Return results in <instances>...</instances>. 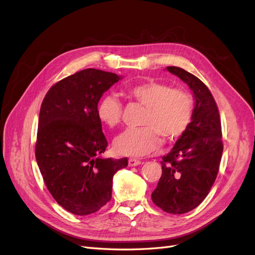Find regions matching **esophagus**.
Listing matches in <instances>:
<instances>
[{"instance_id":"esophagus-1","label":"esophagus","mask_w":255,"mask_h":255,"mask_svg":"<svg viewBox=\"0 0 255 255\" xmlns=\"http://www.w3.org/2000/svg\"><path fill=\"white\" fill-rule=\"evenodd\" d=\"M140 164H141V160H139V159H136V158L128 159V166H130V167H135V166H138Z\"/></svg>"}]
</instances>
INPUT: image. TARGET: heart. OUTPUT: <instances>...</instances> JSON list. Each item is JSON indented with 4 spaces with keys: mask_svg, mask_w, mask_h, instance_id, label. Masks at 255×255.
Here are the masks:
<instances>
[{
    "mask_svg": "<svg viewBox=\"0 0 255 255\" xmlns=\"http://www.w3.org/2000/svg\"><path fill=\"white\" fill-rule=\"evenodd\" d=\"M128 97L145 107L142 128H128L115 139L120 155L140 157L158 148L161 136L174 140L188 129L194 115V101L187 91L159 82H143L128 89ZM99 120L109 128L122 120L123 104L115 95L103 96L98 103Z\"/></svg>",
    "mask_w": 255,
    "mask_h": 255,
    "instance_id": "b5f03b06",
    "label": "heart"
}]
</instances>
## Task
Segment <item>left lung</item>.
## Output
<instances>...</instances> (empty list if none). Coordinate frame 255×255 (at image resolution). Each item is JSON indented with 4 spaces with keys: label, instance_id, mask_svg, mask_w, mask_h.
<instances>
[{
    "label": "left lung",
    "instance_id": "8db88e82",
    "mask_svg": "<svg viewBox=\"0 0 255 255\" xmlns=\"http://www.w3.org/2000/svg\"><path fill=\"white\" fill-rule=\"evenodd\" d=\"M194 92L192 121L167 155L161 157V173L152 192L154 204L169 214H185L196 208L210 192L217 177L223 151L217 104L206 85L179 67H167Z\"/></svg>",
    "mask_w": 255,
    "mask_h": 255
}]
</instances>
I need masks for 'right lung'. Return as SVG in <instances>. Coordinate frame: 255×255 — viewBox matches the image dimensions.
<instances>
[{"label": "right lung", "instance_id": "right-lung-1", "mask_svg": "<svg viewBox=\"0 0 255 255\" xmlns=\"http://www.w3.org/2000/svg\"><path fill=\"white\" fill-rule=\"evenodd\" d=\"M120 80L112 72L85 69L54 84L39 113L35 155L45 186L66 211L85 216L112 198L113 176L128 158H102L107 140L97 106Z\"/></svg>", "mask_w": 255, "mask_h": 255}]
</instances>
